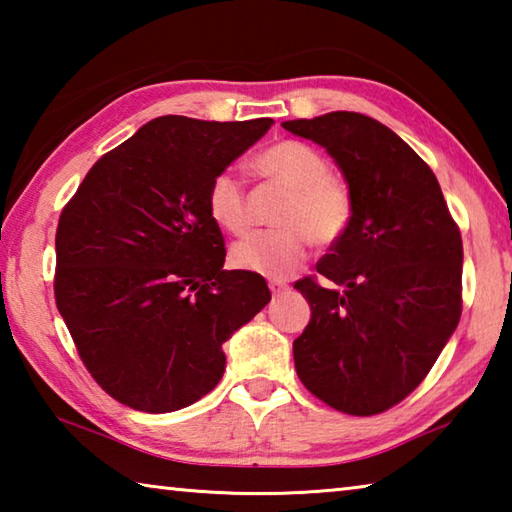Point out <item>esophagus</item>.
I'll use <instances>...</instances> for the list:
<instances>
[{
  "mask_svg": "<svg viewBox=\"0 0 512 512\" xmlns=\"http://www.w3.org/2000/svg\"><path fill=\"white\" fill-rule=\"evenodd\" d=\"M268 289H271L273 296H282V293L289 291V284L282 282V280H271V282H268Z\"/></svg>",
  "mask_w": 512,
  "mask_h": 512,
  "instance_id": "34e87169",
  "label": "esophagus"
}]
</instances>
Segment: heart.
I'll return each instance as SVG.
<instances>
[{
	"mask_svg": "<svg viewBox=\"0 0 512 512\" xmlns=\"http://www.w3.org/2000/svg\"><path fill=\"white\" fill-rule=\"evenodd\" d=\"M257 169L268 180L289 189L277 212L280 228L262 230L232 246L230 259L241 271L284 277L307 257L311 241L334 246L354 219L350 187L329 173V162L314 146L284 140L259 155ZM207 212L221 230L244 235L250 207L244 180L235 169H221L207 187Z\"/></svg>",
	"mask_w": 512,
	"mask_h": 512,
	"instance_id": "obj_1",
	"label": "heart"
}]
</instances>
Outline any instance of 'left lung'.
Returning <instances> with one entry per match:
<instances>
[{"instance_id": "obj_1", "label": "left lung", "mask_w": 512, "mask_h": 512, "mask_svg": "<svg viewBox=\"0 0 512 512\" xmlns=\"http://www.w3.org/2000/svg\"><path fill=\"white\" fill-rule=\"evenodd\" d=\"M323 146L343 171L354 219L302 277L311 320L296 341L309 393L350 415H377L427 377L461 320L463 241L429 164L391 128L359 112L282 124Z\"/></svg>"}]
</instances>
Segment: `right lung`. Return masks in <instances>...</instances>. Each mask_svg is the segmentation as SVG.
Returning <instances> with one entry per match:
<instances>
[{"instance_id": "right-lung-1", "label": "right lung", "mask_w": 512, "mask_h": 512, "mask_svg": "<svg viewBox=\"0 0 512 512\" xmlns=\"http://www.w3.org/2000/svg\"><path fill=\"white\" fill-rule=\"evenodd\" d=\"M273 119L164 115L94 162L63 207L54 293L94 381L144 413L219 384L223 343L271 300L262 275L223 271L207 187Z\"/></svg>"}]
</instances>
